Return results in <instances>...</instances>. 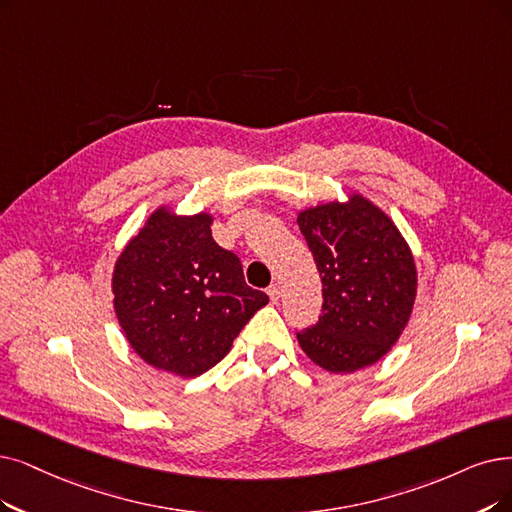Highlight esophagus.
Here are the masks:
<instances>
[{
	"instance_id": "1",
	"label": "esophagus",
	"mask_w": 512,
	"mask_h": 512,
	"mask_svg": "<svg viewBox=\"0 0 512 512\" xmlns=\"http://www.w3.org/2000/svg\"><path fill=\"white\" fill-rule=\"evenodd\" d=\"M267 294H269L271 302L275 304V302H279V298H281V288H279V285H277V283H273V285H271V288L267 290Z\"/></svg>"
}]
</instances>
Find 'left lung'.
Masks as SVG:
<instances>
[{"label":"left lung","mask_w":512,"mask_h":512,"mask_svg":"<svg viewBox=\"0 0 512 512\" xmlns=\"http://www.w3.org/2000/svg\"><path fill=\"white\" fill-rule=\"evenodd\" d=\"M323 283L319 321L298 332L315 365L351 374L380 361L401 338L418 294L410 243L393 218L353 191L298 212Z\"/></svg>","instance_id":"left-lung-1"}]
</instances>
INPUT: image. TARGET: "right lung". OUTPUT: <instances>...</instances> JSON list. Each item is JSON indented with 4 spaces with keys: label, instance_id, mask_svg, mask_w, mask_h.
<instances>
[{
    "label": "right lung",
    "instance_id": "right-lung-1",
    "mask_svg": "<svg viewBox=\"0 0 512 512\" xmlns=\"http://www.w3.org/2000/svg\"><path fill=\"white\" fill-rule=\"evenodd\" d=\"M210 212L155 208L119 252L113 309L132 351L180 378L208 372L269 296L252 290L241 262L212 237Z\"/></svg>",
    "mask_w": 512,
    "mask_h": 512
}]
</instances>
